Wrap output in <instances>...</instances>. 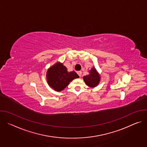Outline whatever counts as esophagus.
<instances>
[{"label":"esophagus","mask_w":147,"mask_h":147,"mask_svg":"<svg viewBox=\"0 0 147 147\" xmlns=\"http://www.w3.org/2000/svg\"><path fill=\"white\" fill-rule=\"evenodd\" d=\"M77 73L78 74V75L80 77H81V74H82V72H81V71H77Z\"/></svg>","instance_id":"1"}]
</instances>
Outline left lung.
I'll list each match as a JSON object with an SVG mask.
<instances>
[{"mask_svg": "<svg viewBox=\"0 0 147 147\" xmlns=\"http://www.w3.org/2000/svg\"><path fill=\"white\" fill-rule=\"evenodd\" d=\"M83 80L89 87L94 88L99 84L100 76L95 67H92L89 71V74L83 77Z\"/></svg>", "mask_w": 147, "mask_h": 147, "instance_id": "left-lung-1", "label": "left lung"}]
</instances>
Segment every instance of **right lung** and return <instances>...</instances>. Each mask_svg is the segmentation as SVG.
<instances>
[{
  "label": "right lung",
  "instance_id": "right-lung-1",
  "mask_svg": "<svg viewBox=\"0 0 147 147\" xmlns=\"http://www.w3.org/2000/svg\"><path fill=\"white\" fill-rule=\"evenodd\" d=\"M46 77L49 86L57 92L63 91L72 80L79 78L75 71L69 72L63 64L59 61L48 69Z\"/></svg>",
  "mask_w": 147,
  "mask_h": 147
}]
</instances>
